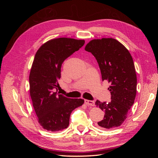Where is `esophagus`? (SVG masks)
Instances as JSON below:
<instances>
[{
  "instance_id": "1",
  "label": "esophagus",
  "mask_w": 158,
  "mask_h": 158,
  "mask_svg": "<svg viewBox=\"0 0 158 158\" xmlns=\"http://www.w3.org/2000/svg\"><path fill=\"white\" fill-rule=\"evenodd\" d=\"M85 103L88 106H95V102L94 101H91V100L85 99L84 101Z\"/></svg>"
}]
</instances>
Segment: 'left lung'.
Wrapping results in <instances>:
<instances>
[{"label":"left lung","instance_id":"1","mask_svg":"<svg viewBox=\"0 0 158 158\" xmlns=\"http://www.w3.org/2000/svg\"><path fill=\"white\" fill-rule=\"evenodd\" d=\"M85 50L92 52L96 59L102 80L110 83L108 89L111 101L95 102V106L105 112L98 125L104 129L121 126L135 102L137 78L132 57L121 43L113 38L91 40Z\"/></svg>","mask_w":158,"mask_h":158}]
</instances>
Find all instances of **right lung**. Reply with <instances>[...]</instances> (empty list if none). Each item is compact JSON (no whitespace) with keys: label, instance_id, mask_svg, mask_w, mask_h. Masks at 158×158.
<instances>
[{"label":"right lung","instance_id":"1","mask_svg":"<svg viewBox=\"0 0 158 158\" xmlns=\"http://www.w3.org/2000/svg\"><path fill=\"white\" fill-rule=\"evenodd\" d=\"M84 40L60 37L45 42L37 50L30 70V93L40 125L45 130L58 132L69 125L72 111L84 103L57 95L60 69L64 60L84 45Z\"/></svg>","mask_w":158,"mask_h":158}]
</instances>
